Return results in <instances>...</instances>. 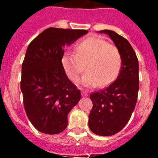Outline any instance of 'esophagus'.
Listing matches in <instances>:
<instances>
[{
  "label": "esophagus",
  "mask_w": 158,
  "mask_h": 158,
  "mask_svg": "<svg viewBox=\"0 0 158 158\" xmlns=\"http://www.w3.org/2000/svg\"><path fill=\"white\" fill-rule=\"evenodd\" d=\"M81 96H83V97H86V96H88V93H86V92H85V91H82L81 92Z\"/></svg>",
  "instance_id": "34e87169"
}]
</instances>
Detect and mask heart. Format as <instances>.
<instances>
[{
  "label": "heart",
  "instance_id": "1",
  "mask_svg": "<svg viewBox=\"0 0 158 158\" xmlns=\"http://www.w3.org/2000/svg\"><path fill=\"white\" fill-rule=\"evenodd\" d=\"M122 58L116 47L98 37H89L79 43L76 54L65 51L62 64L68 77L77 81L82 73L87 71L80 83L93 89L106 87L114 81L120 70Z\"/></svg>",
  "mask_w": 158,
  "mask_h": 158
}]
</instances>
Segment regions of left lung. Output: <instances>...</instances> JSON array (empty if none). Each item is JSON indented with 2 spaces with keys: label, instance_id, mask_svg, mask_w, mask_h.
Masks as SVG:
<instances>
[{
  "label": "left lung",
  "instance_id": "obj_1",
  "mask_svg": "<svg viewBox=\"0 0 158 158\" xmlns=\"http://www.w3.org/2000/svg\"><path fill=\"white\" fill-rule=\"evenodd\" d=\"M108 35L122 58L117 79L107 88L92 93L93 108L89 115V129L100 136H111L126 126L136 105L139 89V61L129 42L111 30Z\"/></svg>",
  "mask_w": 158,
  "mask_h": 158
}]
</instances>
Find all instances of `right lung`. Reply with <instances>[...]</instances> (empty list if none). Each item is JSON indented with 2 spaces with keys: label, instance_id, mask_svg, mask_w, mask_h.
Returning <instances> with one entry per match:
<instances>
[{
  "label": "right lung",
  "instance_id": "add662e5",
  "mask_svg": "<svg viewBox=\"0 0 158 158\" xmlns=\"http://www.w3.org/2000/svg\"><path fill=\"white\" fill-rule=\"evenodd\" d=\"M88 33L85 30L49 27L28 45L22 64L20 89L27 118L36 130L61 133L81 92L67 77L62 64L64 48Z\"/></svg>",
  "mask_w": 158,
  "mask_h": 158
}]
</instances>
